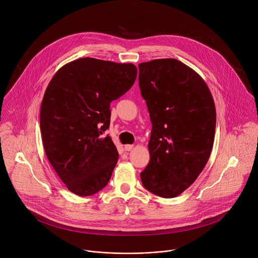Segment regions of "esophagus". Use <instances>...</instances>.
Segmentation results:
<instances>
[{
	"mask_svg": "<svg viewBox=\"0 0 258 258\" xmlns=\"http://www.w3.org/2000/svg\"><path fill=\"white\" fill-rule=\"evenodd\" d=\"M133 148H134V146H133V145H130V144H127V145H125V146H124L125 151H131Z\"/></svg>",
	"mask_w": 258,
	"mask_h": 258,
	"instance_id": "obj_1",
	"label": "esophagus"
}]
</instances>
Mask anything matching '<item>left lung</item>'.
<instances>
[{
	"mask_svg": "<svg viewBox=\"0 0 258 258\" xmlns=\"http://www.w3.org/2000/svg\"><path fill=\"white\" fill-rule=\"evenodd\" d=\"M138 68L152 122L150 162L141 181L156 196L175 198L197 180L210 159L215 102L204 79L178 59H154Z\"/></svg>",
	"mask_w": 258,
	"mask_h": 258,
	"instance_id": "left-lung-1",
	"label": "left lung"
}]
</instances>
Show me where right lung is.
Wrapping results in <instances>:
<instances>
[{"label": "right lung", "instance_id": "obj_1", "mask_svg": "<svg viewBox=\"0 0 258 258\" xmlns=\"http://www.w3.org/2000/svg\"><path fill=\"white\" fill-rule=\"evenodd\" d=\"M137 68L84 57L67 63L48 83L40 132L52 168L75 195L98 192L110 180L118 151L110 136V103L134 84Z\"/></svg>", "mask_w": 258, "mask_h": 258}]
</instances>
